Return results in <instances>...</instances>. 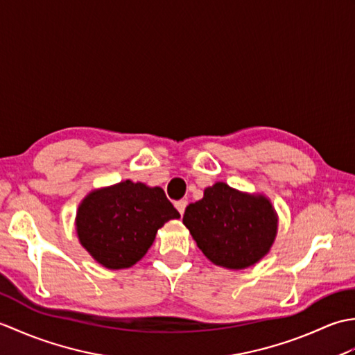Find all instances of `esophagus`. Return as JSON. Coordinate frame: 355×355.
Segmentation results:
<instances>
[{
	"mask_svg": "<svg viewBox=\"0 0 355 355\" xmlns=\"http://www.w3.org/2000/svg\"><path fill=\"white\" fill-rule=\"evenodd\" d=\"M186 206H187V201H186V200H180V201L175 202V207H177V210L180 212V215L184 214Z\"/></svg>",
	"mask_w": 355,
	"mask_h": 355,
	"instance_id": "esophagus-1",
	"label": "esophagus"
}]
</instances>
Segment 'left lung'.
<instances>
[{
	"label": "left lung",
	"instance_id": "obj_1",
	"mask_svg": "<svg viewBox=\"0 0 355 355\" xmlns=\"http://www.w3.org/2000/svg\"><path fill=\"white\" fill-rule=\"evenodd\" d=\"M277 214L263 193H248L223 182L186 207L183 224L200 250L218 267L244 270L266 256L277 235Z\"/></svg>",
	"mask_w": 355,
	"mask_h": 355
}]
</instances>
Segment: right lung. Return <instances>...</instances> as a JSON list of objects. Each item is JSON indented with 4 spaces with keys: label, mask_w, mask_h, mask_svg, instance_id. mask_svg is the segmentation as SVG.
Masks as SVG:
<instances>
[{
    "label": "right lung",
    "mask_w": 355,
    "mask_h": 355,
    "mask_svg": "<svg viewBox=\"0 0 355 355\" xmlns=\"http://www.w3.org/2000/svg\"><path fill=\"white\" fill-rule=\"evenodd\" d=\"M178 218L162 187L125 180L85 195L74 224L80 245L97 263L123 270L146 254L164 223Z\"/></svg>",
    "instance_id": "obj_1"
}]
</instances>
